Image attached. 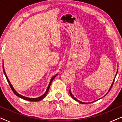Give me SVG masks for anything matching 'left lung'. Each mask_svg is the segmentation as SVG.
I'll return each mask as SVG.
<instances>
[{"label": "left lung", "instance_id": "8db88e82", "mask_svg": "<svg viewBox=\"0 0 122 122\" xmlns=\"http://www.w3.org/2000/svg\"><path fill=\"white\" fill-rule=\"evenodd\" d=\"M117 73H118V70H117V73H116V76H115V77H114V79H113V82H112V84H111V87H110V88H109V91H108V92L107 93V94H106V95H107L108 94V93L110 91V90L111 89V88H112V86H113V83H114V79H115V78H116V76H117ZM69 93H70V95H71V98H73V99H74L75 101H77V102H79L80 103H81V104H88V103H84V102H81V101H79V100H78L77 99H76V97H74V96H73V95L72 94V93H71V89H70V90H69ZM106 95H105V96H106ZM99 100V99H98ZM95 102V101H93V102H90V103H93V102Z\"/></svg>", "mask_w": 122, "mask_h": 122}]
</instances>
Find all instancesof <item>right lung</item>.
<instances>
[{
    "label": "right lung",
    "mask_w": 122,
    "mask_h": 122,
    "mask_svg": "<svg viewBox=\"0 0 122 122\" xmlns=\"http://www.w3.org/2000/svg\"><path fill=\"white\" fill-rule=\"evenodd\" d=\"M3 71H4V74H5V77H6V80H7L8 82V83H9V84L10 86V88H11V90H12L13 92H14V94H15L16 96L19 97V98H22V99H24V100H26V101H30V102H38V101H41V99H43V98H44L45 97H46V95H47V93H48V91H49V88H50V86H51V82H52V81H53V79H54V78L56 77V76H57V75H58V74H56V76H53V78H51V81H50V82H49V85H48V86L47 89H46V92H45V93H44V94L42 95V96H41V97H38V98H28V97H24V96H21V95L19 94V93H18L17 92H16V91H15V90L14 88H13V86H12V85H11V83L10 82V81H9V79H8V78L7 76H6L5 71L4 64H3Z\"/></svg>",
    "instance_id": "obj_1"
}]
</instances>
